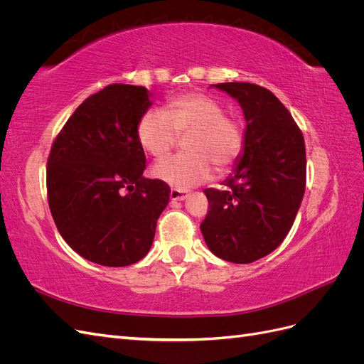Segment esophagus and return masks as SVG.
Returning a JSON list of instances; mask_svg holds the SVG:
<instances>
[{
  "label": "esophagus",
  "instance_id": "1",
  "mask_svg": "<svg viewBox=\"0 0 364 364\" xmlns=\"http://www.w3.org/2000/svg\"><path fill=\"white\" fill-rule=\"evenodd\" d=\"M186 197H188V193L183 191V190H178V188H173L170 191V199L173 202H181V200H185Z\"/></svg>",
  "mask_w": 364,
  "mask_h": 364
}]
</instances>
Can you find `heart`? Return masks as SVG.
Segmentation results:
<instances>
[{"instance_id":"heart-1","label":"heart","mask_w":364,"mask_h":364,"mask_svg":"<svg viewBox=\"0 0 364 364\" xmlns=\"http://www.w3.org/2000/svg\"><path fill=\"white\" fill-rule=\"evenodd\" d=\"M183 138L186 153L162 159L151 168L153 176L173 188L188 190L206 182L213 174L226 173L238 161L245 147L240 121L225 114L215 98L186 92L171 97L164 111L149 109L136 124L141 149L153 158H162Z\"/></svg>"}]
</instances>
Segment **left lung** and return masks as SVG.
<instances>
[{
	"label": "left lung",
	"mask_w": 364,
	"mask_h": 364,
	"mask_svg": "<svg viewBox=\"0 0 364 364\" xmlns=\"http://www.w3.org/2000/svg\"><path fill=\"white\" fill-rule=\"evenodd\" d=\"M215 87L243 109L245 149L225 190H203L209 211L200 230L215 257L249 264L277 249L293 226L305 193V142L289 109L266 87L246 82Z\"/></svg>",
	"instance_id": "8db88e82"
}]
</instances>
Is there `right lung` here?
<instances>
[{
	"instance_id": "obj_1",
	"label": "right lung",
	"mask_w": 364,
	"mask_h": 364,
	"mask_svg": "<svg viewBox=\"0 0 364 364\" xmlns=\"http://www.w3.org/2000/svg\"><path fill=\"white\" fill-rule=\"evenodd\" d=\"M151 106L144 86L114 83L75 109L47 162L50 211L62 238L87 261L124 267L144 258L170 186L146 179L136 124Z\"/></svg>"
}]
</instances>
